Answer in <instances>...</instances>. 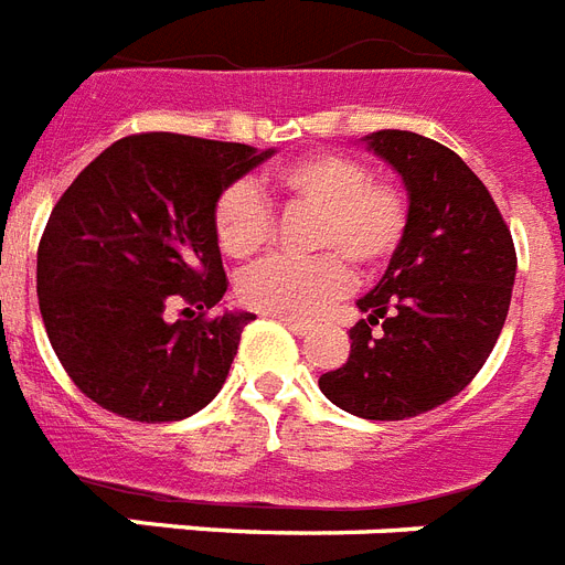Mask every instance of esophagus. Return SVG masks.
<instances>
[{
    "label": "esophagus",
    "mask_w": 565,
    "mask_h": 565,
    "mask_svg": "<svg viewBox=\"0 0 565 565\" xmlns=\"http://www.w3.org/2000/svg\"><path fill=\"white\" fill-rule=\"evenodd\" d=\"M282 320V327H288L291 329V332H295V335H306V332H309V323H303V320H291V318H279Z\"/></svg>",
    "instance_id": "esophagus-1"
}]
</instances>
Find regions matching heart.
<instances>
[{"label":"heart","instance_id":"b5f03b06","mask_svg":"<svg viewBox=\"0 0 565 565\" xmlns=\"http://www.w3.org/2000/svg\"><path fill=\"white\" fill-rule=\"evenodd\" d=\"M262 186L282 204L315 212L309 247L315 259H265L238 279L247 309L270 318H315L350 286V268L379 270L403 242L408 201L396 186L373 180L347 154H309L265 178ZM215 238L233 259L259 254L270 238V210L250 183H236L215 201Z\"/></svg>","mask_w":565,"mask_h":565}]
</instances>
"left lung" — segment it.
<instances>
[{
  "mask_svg": "<svg viewBox=\"0 0 565 565\" xmlns=\"http://www.w3.org/2000/svg\"><path fill=\"white\" fill-rule=\"evenodd\" d=\"M399 174L408 227L350 329V359L318 379L364 419L417 417L461 394L493 353L511 309L516 250L502 212L461 157L411 130L361 139ZM383 320V332L372 327Z\"/></svg>",
  "mask_w": 565,
  "mask_h": 565,
  "instance_id": "left-lung-1",
  "label": "left lung"
}]
</instances>
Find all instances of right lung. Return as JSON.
Masks as SVG:
<instances>
[{"label": "right lung", "instance_id": "add662e5", "mask_svg": "<svg viewBox=\"0 0 565 565\" xmlns=\"http://www.w3.org/2000/svg\"><path fill=\"white\" fill-rule=\"evenodd\" d=\"M274 148L139 134L104 148L49 215L38 297L52 350L102 408L137 423L186 419L215 399L250 311L221 303L227 274L215 201ZM186 302L195 319L169 321Z\"/></svg>", "mask_w": 565, "mask_h": 565}]
</instances>
